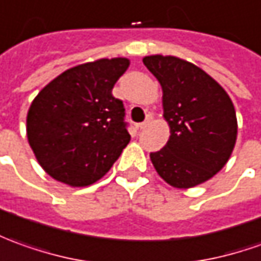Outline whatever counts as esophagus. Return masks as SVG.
I'll return each instance as SVG.
<instances>
[{
	"label": "esophagus",
	"mask_w": 261,
	"mask_h": 261,
	"mask_svg": "<svg viewBox=\"0 0 261 261\" xmlns=\"http://www.w3.org/2000/svg\"><path fill=\"white\" fill-rule=\"evenodd\" d=\"M148 123H150V117H147V120H145V121L138 124V128H140V130H143V128H145V127L148 125Z\"/></svg>",
	"instance_id": "1"
}]
</instances>
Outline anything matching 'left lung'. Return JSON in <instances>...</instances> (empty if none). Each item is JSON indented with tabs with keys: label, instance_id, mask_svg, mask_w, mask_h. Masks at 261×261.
I'll list each match as a JSON object with an SVG mask.
<instances>
[{
	"label": "left lung",
	"instance_id": "1",
	"mask_svg": "<svg viewBox=\"0 0 261 261\" xmlns=\"http://www.w3.org/2000/svg\"><path fill=\"white\" fill-rule=\"evenodd\" d=\"M163 88L164 118L171 136L150 153L163 180L177 189L207 181L227 163L237 137L234 106L227 93L194 64L175 57L143 60Z\"/></svg>",
	"mask_w": 261,
	"mask_h": 261
}]
</instances>
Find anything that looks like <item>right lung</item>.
I'll return each mask as SVG.
<instances>
[{"instance_id":"obj_1","label":"right lung","mask_w":261,"mask_h":261,"mask_svg":"<svg viewBox=\"0 0 261 261\" xmlns=\"http://www.w3.org/2000/svg\"><path fill=\"white\" fill-rule=\"evenodd\" d=\"M127 58H102L64 71L35 97L27 137L53 178L90 186L107 173L130 143L123 101L113 95Z\"/></svg>"}]
</instances>
